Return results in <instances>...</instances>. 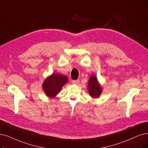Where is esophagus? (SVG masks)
I'll use <instances>...</instances> for the list:
<instances>
[{
    "instance_id": "34e87169",
    "label": "esophagus",
    "mask_w": 148,
    "mask_h": 148,
    "mask_svg": "<svg viewBox=\"0 0 148 148\" xmlns=\"http://www.w3.org/2000/svg\"><path fill=\"white\" fill-rule=\"evenodd\" d=\"M72 83L75 84H78L79 83V80H72Z\"/></svg>"
}]
</instances>
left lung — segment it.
Segmentation results:
<instances>
[{
  "instance_id": "1",
  "label": "left lung",
  "mask_w": 148,
  "mask_h": 148,
  "mask_svg": "<svg viewBox=\"0 0 148 148\" xmlns=\"http://www.w3.org/2000/svg\"><path fill=\"white\" fill-rule=\"evenodd\" d=\"M87 89L88 93L93 98H98L103 92V88L100 85L95 76L92 75L88 81Z\"/></svg>"
}]
</instances>
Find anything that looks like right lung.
I'll list each match as a JSON object with an SVG mask.
<instances>
[{
    "label": "right lung",
    "instance_id": "obj_1",
    "mask_svg": "<svg viewBox=\"0 0 148 148\" xmlns=\"http://www.w3.org/2000/svg\"><path fill=\"white\" fill-rule=\"evenodd\" d=\"M68 81L66 76L60 73H52L44 79L42 85V89L47 97L53 98Z\"/></svg>",
    "mask_w": 148,
    "mask_h": 148
}]
</instances>
